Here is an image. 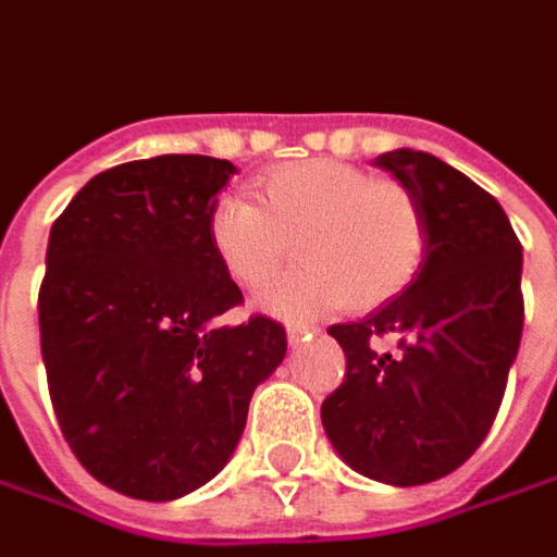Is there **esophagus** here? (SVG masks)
Returning a JSON list of instances; mask_svg holds the SVG:
<instances>
[{"label": "esophagus", "mask_w": 557, "mask_h": 557, "mask_svg": "<svg viewBox=\"0 0 557 557\" xmlns=\"http://www.w3.org/2000/svg\"><path fill=\"white\" fill-rule=\"evenodd\" d=\"M309 330H315V327H302V324H287V343L290 345H297L309 333Z\"/></svg>", "instance_id": "esophagus-1"}]
</instances>
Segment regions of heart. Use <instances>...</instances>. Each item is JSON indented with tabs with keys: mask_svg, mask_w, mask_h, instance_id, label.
<instances>
[{
	"mask_svg": "<svg viewBox=\"0 0 557 557\" xmlns=\"http://www.w3.org/2000/svg\"><path fill=\"white\" fill-rule=\"evenodd\" d=\"M255 197L214 202L209 245L236 285L257 290L282 270L294 242L302 263L263 294L275 315L306 318L339 302L370 312L412 285L424 263L421 202L394 178L318 157L267 172Z\"/></svg>",
	"mask_w": 557,
	"mask_h": 557,
	"instance_id": "heart-1",
	"label": "heart"
}]
</instances>
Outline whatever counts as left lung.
<instances>
[{
	"label": "left lung",
	"instance_id": "left-lung-1",
	"mask_svg": "<svg viewBox=\"0 0 557 557\" xmlns=\"http://www.w3.org/2000/svg\"><path fill=\"white\" fill-rule=\"evenodd\" d=\"M375 163L421 202L428 251L397 300L327 330L345 379L321 421L351 470L424 485L458 470L497 418L524 324L521 242L500 202L443 160L400 148ZM388 335L394 356L377 351Z\"/></svg>",
	"mask_w": 557,
	"mask_h": 557
}]
</instances>
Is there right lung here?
<instances>
[{
  "label": "right lung",
  "mask_w": 557,
  "mask_h": 557,
  "mask_svg": "<svg viewBox=\"0 0 557 557\" xmlns=\"http://www.w3.org/2000/svg\"><path fill=\"white\" fill-rule=\"evenodd\" d=\"M236 166L163 154L106 169L53 221L38 287L53 412L81 467L136 500H175L221 473L255 388L285 360L209 245Z\"/></svg>",
  "instance_id": "add662e5"
}]
</instances>
